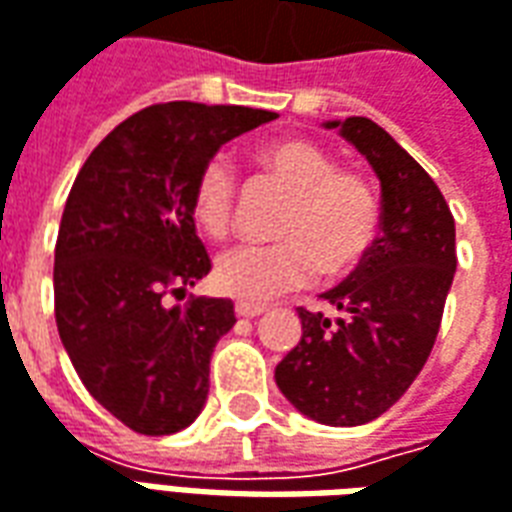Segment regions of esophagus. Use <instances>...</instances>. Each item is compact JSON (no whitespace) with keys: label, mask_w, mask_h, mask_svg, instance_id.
I'll use <instances>...</instances> for the list:
<instances>
[{"label":"esophagus","mask_w":512,"mask_h":512,"mask_svg":"<svg viewBox=\"0 0 512 512\" xmlns=\"http://www.w3.org/2000/svg\"><path fill=\"white\" fill-rule=\"evenodd\" d=\"M268 310V305H260V302H249V299H238L235 302V313L244 318H255V316H263Z\"/></svg>","instance_id":"1"}]
</instances>
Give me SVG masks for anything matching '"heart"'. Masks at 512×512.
<instances>
[{"label": "heart", "instance_id": "obj_1", "mask_svg": "<svg viewBox=\"0 0 512 512\" xmlns=\"http://www.w3.org/2000/svg\"><path fill=\"white\" fill-rule=\"evenodd\" d=\"M257 166L291 191L271 246H235L216 263L224 291L244 299H268L324 277L357 268L380 235L382 207L374 185L352 171H338L330 152L305 138H274L257 146ZM235 210V174L224 157L199 169L191 213L199 230L224 238Z\"/></svg>", "mask_w": 512, "mask_h": 512}]
</instances>
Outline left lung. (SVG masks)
Instances as JSON below:
<instances>
[{
  "label": "left lung",
  "mask_w": 512,
  "mask_h": 512,
  "mask_svg": "<svg viewBox=\"0 0 512 512\" xmlns=\"http://www.w3.org/2000/svg\"><path fill=\"white\" fill-rule=\"evenodd\" d=\"M324 127L380 177V238L341 285L321 293L338 316L299 307L302 341L274 380L307 418L357 427L396 405L430 357L455 280V219L430 174L380 124L349 116Z\"/></svg>",
  "instance_id": "obj_1"
}]
</instances>
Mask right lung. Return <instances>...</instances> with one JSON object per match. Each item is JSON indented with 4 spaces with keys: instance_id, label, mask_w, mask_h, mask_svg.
Listing matches in <instances>:
<instances>
[{
    "instance_id": "add662e5",
    "label": "right lung",
    "mask_w": 512,
    "mask_h": 512,
    "mask_svg": "<svg viewBox=\"0 0 512 512\" xmlns=\"http://www.w3.org/2000/svg\"><path fill=\"white\" fill-rule=\"evenodd\" d=\"M271 110L166 102L96 146L71 185L55 246L60 341L99 405L141 435L194 424L210 355L235 324L230 299H182L210 271L191 194L221 144Z\"/></svg>"
}]
</instances>
